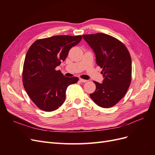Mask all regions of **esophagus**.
<instances>
[{
    "instance_id": "1",
    "label": "esophagus",
    "mask_w": 155,
    "mask_h": 155,
    "mask_svg": "<svg viewBox=\"0 0 155 155\" xmlns=\"http://www.w3.org/2000/svg\"><path fill=\"white\" fill-rule=\"evenodd\" d=\"M79 80H80V82H82V83H85V82H87V80H84V79H82V78H80Z\"/></svg>"
}]
</instances>
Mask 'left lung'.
Here are the masks:
<instances>
[{"mask_svg": "<svg viewBox=\"0 0 155 155\" xmlns=\"http://www.w3.org/2000/svg\"><path fill=\"white\" fill-rule=\"evenodd\" d=\"M82 36L95 53L104 78L101 84L94 81L96 89L90 97L99 106L111 107L125 95L131 84V56L123 43L110 35L99 32Z\"/></svg>", "mask_w": 155, "mask_h": 155, "instance_id": "8db88e82", "label": "left lung"}]
</instances>
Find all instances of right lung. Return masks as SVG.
Listing matches in <instances>:
<instances>
[{
  "label": "right lung",
  "instance_id": "1",
  "mask_svg": "<svg viewBox=\"0 0 155 155\" xmlns=\"http://www.w3.org/2000/svg\"><path fill=\"white\" fill-rule=\"evenodd\" d=\"M82 38V36H54L38 39L29 48L23 65L22 83L40 109L50 112L58 109L65 101L67 87L78 82V77H66L55 68Z\"/></svg>",
  "mask_w": 155,
  "mask_h": 155
}]
</instances>
